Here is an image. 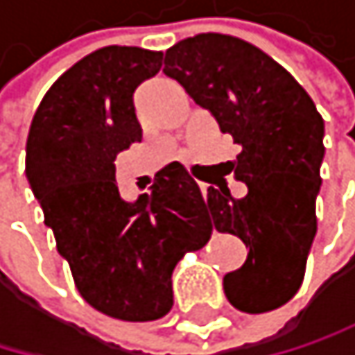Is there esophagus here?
Wrapping results in <instances>:
<instances>
[{
	"instance_id": "obj_1",
	"label": "esophagus",
	"mask_w": 355,
	"mask_h": 355,
	"mask_svg": "<svg viewBox=\"0 0 355 355\" xmlns=\"http://www.w3.org/2000/svg\"><path fill=\"white\" fill-rule=\"evenodd\" d=\"M200 189H202V196H207V191H209V185H207V183H200Z\"/></svg>"
}]
</instances>
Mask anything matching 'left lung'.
Masks as SVG:
<instances>
[{"instance_id":"8db88e82","label":"left lung","mask_w":355,"mask_h":355,"mask_svg":"<svg viewBox=\"0 0 355 355\" xmlns=\"http://www.w3.org/2000/svg\"><path fill=\"white\" fill-rule=\"evenodd\" d=\"M164 74L243 146L230 170L247 193L234 198L221 179L204 200L211 225L249 249L223 277V292L245 313L279 309L300 290L318 232L324 119L283 65L234 35L181 40L166 51Z\"/></svg>"}]
</instances>
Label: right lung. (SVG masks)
I'll return each mask as SVG.
<instances>
[{
  "label": "right lung",
  "instance_id": "obj_1",
  "mask_svg": "<svg viewBox=\"0 0 355 355\" xmlns=\"http://www.w3.org/2000/svg\"><path fill=\"white\" fill-rule=\"evenodd\" d=\"M159 67L162 53L138 46L83 57L46 91L27 136V181L76 290L123 322L166 315L176 262L213 232L200 187L179 162L136 202L119 193L114 159L142 140L134 91Z\"/></svg>",
  "mask_w": 355,
  "mask_h": 355
}]
</instances>
